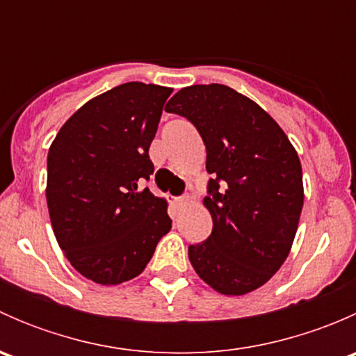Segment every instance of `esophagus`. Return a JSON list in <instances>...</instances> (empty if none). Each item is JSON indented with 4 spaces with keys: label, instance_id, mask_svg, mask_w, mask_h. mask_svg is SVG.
I'll use <instances>...</instances> for the list:
<instances>
[{
    "label": "esophagus",
    "instance_id": "esophagus-1",
    "mask_svg": "<svg viewBox=\"0 0 356 356\" xmlns=\"http://www.w3.org/2000/svg\"><path fill=\"white\" fill-rule=\"evenodd\" d=\"M188 203H191V196H181V198H174V204H175V208H182V207H186V204Z\"/></svg>",
    "mask_w": 356,
    "mask_h": 356
}]
</instances>
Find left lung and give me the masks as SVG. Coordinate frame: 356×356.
<instances>
[{"instance_id":"8db88e82","label":"left lung","mask_w":356,"mask_h":356,"mask_svg":"<svg viewBox=\"0 0 356 356\" xmlns=\"http://www.w3.org/2000/svg\"><path fill=\"white\" fill-rule=\"evenodd\" d=\"M165 110L195 124L213 175L203 200L213 229L189 246V261L217 293H251L281 268L296 236L305 198L296 149L267 111L229 86H189Z\"/></svg>"}]
</instances>
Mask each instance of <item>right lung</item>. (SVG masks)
Returning <instances> with one entry per match:
<instances>
[{
	"mask_svg": "<svg viewBox=\"0 0 356 356\" xmlns=\"http://www.w3.org/2000/svg\"><path fill=\"white\" fill-rule=\"evenodd\" d=\"M170 88L125 82L75 111L48 152L51 227L72 267L117 286L138 277L172 227L167 200L141 182Z\"/></svg>",
	"mask_w": 356,
	"mask_h": 356,
	"instance_id": "add662e5",
	"label": "right lung"
}]
</instances>
